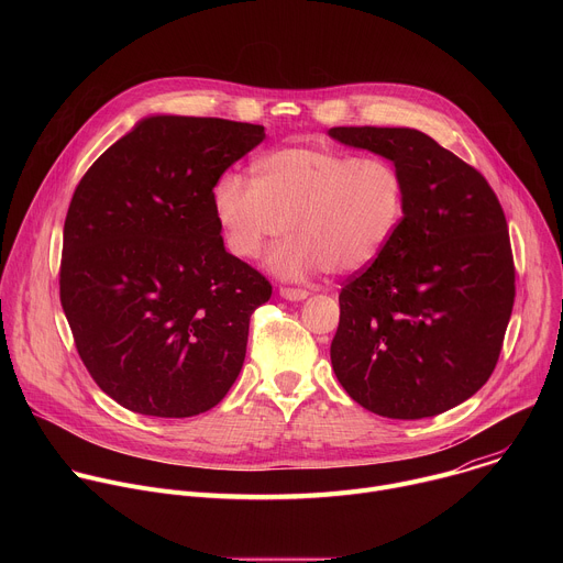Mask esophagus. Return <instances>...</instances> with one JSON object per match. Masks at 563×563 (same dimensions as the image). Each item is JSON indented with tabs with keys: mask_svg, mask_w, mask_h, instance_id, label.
Masks as SVG:
<instances>
[{
	"mask_svg": "<svg viewBox=\"0 0 563 563\" xmlns=\"http://www.w3.org/2000/svg\"><path fill=\"white\" fill-rule=\"evenodd\" d=\"M280 296L287 300H302L309 296L307 289H296V287H280Z\"/></svg>",
	"mask_w": 563,
	"mask_h": 563,
	"instance_id": "obj_1",
	"label": "esophagus"
}]
</instances>
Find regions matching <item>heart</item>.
<instances>
[{
    "label": "heart",
    "instance_id": "obj_1",
    "mask_svg": "<svg viewBox=\"0 0 563 563\" xmlns=\"http://www.w3.org/2000/svg\"><path fill=\"white\" fill-rule=\"evenodd\" d=\"M406 178L387 157L320 146L276 148L254 165V183L235 172L218 178L211 202L227 247L258 258L285 231L269 269L300 280L369 267L406 216Z\"/></svg>",
    "mask_w": 563,
    "mask_h": 563
}]
</instances>
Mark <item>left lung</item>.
<instances>
[{
	"label": "left lung",
	"instance_id": "1",
	"mask_svg": "<svg viewBox=\"0 0 563 563\" xmlns=\"http://www.w3.org/2000/svg\"><path fill=\"white\" fill-rule=\"evenodd\" d=\"M406 178L391 243L339 294L332 367L365 410L437 417L486 385L515 305V263L488 180L417 129L334 126Z\"/></svg>",
	"mask_w": 563,
	"mask_h": 563
}]
</instances>
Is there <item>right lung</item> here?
<instances>
[{"mask_svg": "<svg viewBox=\"0 0 563 563\" xmlns=\"http://www.w3.org/2000/svg\"><path fill=\"white\" fill-rule=\"evenodd\" d=\"M263 140L261 124L144 118L75 187L59 300L79 358L122 408L196 417L243 369L272 285L224 250L211 194Z\"/></svg>", "mask_w": 563, "mask_h": 563, "instance_id": "add662e5", "label": "right lung"}]
</instances>
